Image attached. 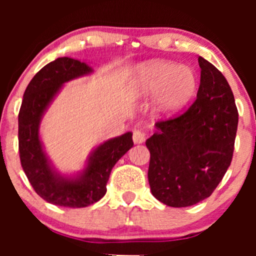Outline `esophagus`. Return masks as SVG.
Segmentation results:
<instances>
[{"label": "esophagus", "mask_w": 256, "mask_h": 256, "mask_svg": "<svg viewBox=\"0 0 256 256\" xmlns=\"http://www.w3.org/2000/svg\"><path fill=\"white\" fill-rule=\"evenodd\" d=\"M132 138H134V144H140V143H143L146 140V134H144V132H143V131L134 130V136H132Z\"/></svg>", "instance_id": "1"}]
</instances>
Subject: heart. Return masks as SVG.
Returning a JSON list of instances; mask_svg holds the SVG:
<instances>
[{"label":"heart","mask_w":256,"mask_h":256,"mask_svg":"<svg viewBox=\"0 0 256 256\" xmlns=\"http://www.w3.org/2000/svg\"><path fill=\"white\" fill-rule=\"evenodd\" d=\"M130 89L138 98L154 95L152 110L170 118L192 101L198 89L195 72L165 60H150L137 64L130 77Z\"/></svg>","instance_id":"b5f03b06"}]
</instances>
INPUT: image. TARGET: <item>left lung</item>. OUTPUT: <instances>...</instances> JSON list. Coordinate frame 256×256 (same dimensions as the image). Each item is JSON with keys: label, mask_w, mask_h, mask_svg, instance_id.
I'll return each mask as SVG.
<instances>
[{"label": "left lung", "mask_w": 256, "mask_h": 256, "mask_svg": "<svg viewBox=\"0 0 256 256\" xmlns=\"http://www.w3.org/2000/svg\"><path fill=\"white\" fill-rule=\"evenodd\" d=\"M201 79L196 101L178 118L158 122L146 140L150 152L148 180L155 198L188 207L210 198L234 154L238 112L222 72L198 58Z\"/></svg>", "instance_id": "8db88e82"}]
</instances>
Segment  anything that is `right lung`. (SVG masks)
Wrapping results in <instances>:
<instances>
[{
  "instance_id": "add662e5",
  "label": "right lung",
  "mask_w": 256,
  "mask_h": 256,
  "mask_svg": "<svg viewBox=\"0 0 256 256\" xmlns=\"http://www.w3.org/2000/svg\"><path fill=\"white\" fill-rule=\"evenodd\" d=\"M94 73L85 61L58 58L43 67L26 88L19 112V152L22 170L38 195L52 204L82 208L106 195L114 165L134 146L132 132L110 138L91 150L80 171L61 173L40 140L42 119L64 84Z\"/></svg>"
}]
</instances>
